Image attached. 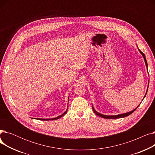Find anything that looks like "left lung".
<instances>
[{
	"label": "left lung",
	"mask_w": 155,
	"mask_h": 155,
	"mask_svg": "<svg viewBox=\"0 0 155 155\" xmlns=\"http://www.w3.org/2000/svg\"><path fill=\"white\" fill-rule=\"evenodd\" d=\"M139 51H140V53H141V54H142L143 56V58H144V59L145 63H146V67H148V63H147V61H146V57H145L144 54L141 51H140V50H139ZM147 91H148V90H147ZM147 91H146V94H145V95H144V98L146 97V94H147ZM139 105H138V106H137L135 109H134L133 110H132V111H131V112H127V113H125V114H122L116 115V116H105V115L101 114H100V113H99V112H97L94 109V108L93 106H92V109H93L94 112H95V114H97V116H99V117H102V118H104V119H117V118L125 117H127V116H129L130 114H132L133 112H134L136 110V109L138 107H139Z\"/></svg>",
	"instance_id": "obj_1"
}]
</instances>
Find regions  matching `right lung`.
I'll use <instances>...</instances> for the list:
<instances>
[{"mask_svg":"<svg viewBox=\"0 0 155 155\" xmlns=\"http://www.w3.org/2000/svg\"><path fill=\"white\" fill-rule=\"evenodd\" d=\"M67 110L65 111L63 114H61V116H58V117H55V118H53V119H39V120H56V119H60V117H61L63 116H64L65 114L67 113Z\"/></svg>","mask_w":155,"mask_h":155,"instance_id":"right-lung-1","label":"right lung"}]
</instances>
